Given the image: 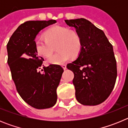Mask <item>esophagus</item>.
Here are the masks:
<instances>
[{
  "label": "esophagus",
  "mask_w": 128,
  "mask_h": 128,
  "mask_svg": "<svg viewBox=\"0 0 128 128\" xmlns=\"http://www.w3.org/2000/svg\"><path fill=\"white\" fill-rule=\"evenodd\" d=\"M62 67H63V69H64V70L66 69V65H65V64H63V65H62Z\"/></svg>",
  "instance_id": "1"
}]
</instances>
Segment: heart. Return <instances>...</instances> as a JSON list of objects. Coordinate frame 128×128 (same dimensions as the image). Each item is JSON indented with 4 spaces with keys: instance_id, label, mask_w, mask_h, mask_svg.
Returning <instances> with one entry per match:
<instances>
[{
    "instance_id": "obj_1",
    "label": "heart",
    "mask_w": 128,
    "mask_h": 128,
    "mask_svg": "<svg viewBox=\"0 0 128 128\" xmlns=\"http://www.w3.org/2000/svg\"><path fill=\"white\" fill-rule=\"evenodd\" d=\"M46 38L37 36L34 40L36 51L38 55L48 58L56 45L58 52L48 59L51 64L62 65L71 58H75L81 52L82 46L81 35L77 31L62 26H54L46 30Z\"/></svg>"
}]
</instances>
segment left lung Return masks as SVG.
Segmentation results:
<instances>
[{
    "instance_id": "1",
    "label": "left lung",
    "mask_w": 128,
    "mask_h": 128,
    "mask_svg": "<svg viewBox=\"0 0 128 128\" xmlns=\"http://www.w3.org/2000/svg\"><path fill=\"white\" fill-rule=\"evenodd\" d=\"M81 35L82 46L78 59L66 67L74 72L76 98L80 103L95 106L104 102L117 79V62L112 45L104 32L84 18L65 20Z\"/></svg>"
}]
</instances>
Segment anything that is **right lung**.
Here are the masks:
<instances>
[{"label": "right lung", "mask_w": 128, "mask_h": 128, "mask_svg": "<svg viewBox=\"0 0 128 128\" xmlns=\"http://www.w3.org/2000/svg\"><path fill=\"white\" fill-rule=\"evenodd\" d=\"M55 20H32L20 25L7 44L8 63L18 93L25 102L36 109L52 107L57 101L56 89L63 68L58 65L44 66V58L38 55L34 40L43 29L55 24Z\"/></svg>", "instance_id": "1"}]
</instances>
